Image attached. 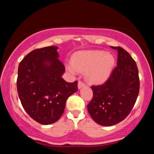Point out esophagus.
Listing matches in <instances>:
<instances>
[{
  "instance_id": "34e87169",
  "label": "esophagus",
  "mask_w": 154,
  "mask_h": 154,
  "mask_svg": "<svg viewBox=\"0 0 154 154\" xmlns=\"http://www.w3.org/2000/svg\"><path fill=\"white\" fill-rule=\"evenodd\" d=\"M85 85V83L81 82V81H79V82H78V89H80V88H83Z\"/></svg>"
}]
</instances>
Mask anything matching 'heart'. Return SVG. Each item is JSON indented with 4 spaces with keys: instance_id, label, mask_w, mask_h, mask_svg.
<instances>
[{
    "instance_id": "obj_1",
    "label": "heart",
    "mask_w": 154,
    "mask_h": 154,
    "mask_svg": "<svg viewBox=\"0 0 154 154\" xmlns=\"http://www.w3.org/2000/svg\"><path fill=\"white\" fill-rule=\"evenodd\" d=\"M115 64L114 56L103 51H82L75 53L72 63L66 69L72 75L86 72V77L95 83L103 82L109 78Z\"/></svg>"
}]
</instances>
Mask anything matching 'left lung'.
<instances>
[{
	"instance_id": "obj_1",
	"label": "left lung",
	"mask_w": 154,
	"mask_h": 154,
	"mask_svg": "<svg viewBox=\"0 0 154 154\" xmlns=\"http://www.w3.org/2000/svg\"><path fill=\"white\" fill-rule=\"evenodd\" d=\"M112 48L118 52L117 66L104 84L92 86L93 99L88 105L92 119L103 126H112L128 116L140 89L135 61L122 48Z\"/></svg>"
}]
</instances>
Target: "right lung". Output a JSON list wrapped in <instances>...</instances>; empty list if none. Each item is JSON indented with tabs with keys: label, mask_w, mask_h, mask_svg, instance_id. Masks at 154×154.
I'll return each mask as SVG.
<instances>
[{
	"label": "right lung",
	"mask_w": 154,
	"mask_h": 154,
	"mask_svg": "<svg viewBox=\"0 0 154 154\" xmlns=\"http://www.w3.org/2000/svg\"><path fill=\"white\" fill-rule=\"evenodd\" d=\"M57 46L35 49L21 61L17 91L30 117L42 125H51L62 116L66 101L77 91V82L62 78L65 67L59 59Z\"/></svg>",
	"instance_id": "obj_1"
}]
</instances>
